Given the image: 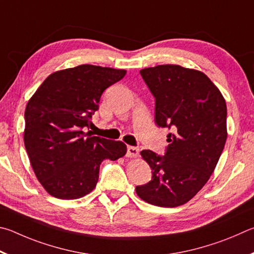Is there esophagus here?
<instances>
[{
    "instance_id": "1",
    "label": "esophagus",
    "mask_w": 254,
    "mask_h": 254,
    "mask_svg": "<svg viewBox=\"0 0 254 254\" xmlns=\"http://www.w3.org/2000/svg\"><path fill=\"white\" fill-rule=\"evenodd\" d=\"M139 154V149L137 147H132V146H128L127 148V157H137Z\"/></svg>"
}]
</instances>
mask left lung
Listing matches in <instances>:
<instances>
[{"instance_id": "left-lung-1", "label": "left lung", "mask_w": 254, "mask_h": 254, "mask_svg": "<svg viewBox=\"0 0 254 254\" xmlns=\"http://www.w3.org/2000/svg\"><path fill=\"white\" fill-rule=\"evenodd\" d=\"M155 97V122L172 128L164 156L141 150L152 168L147 184L136 188L143 201L161 207L188 203L214 172L223 152L226 104L214 83L202 71L177 64H161L140 70Z\"/></svg>"}]
</instances>
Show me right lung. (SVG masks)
Masks as SVG:
<instances>
[{"mask_svg":"<svg viewBox=\"0 0 254 254\" xmlns=\"http://www.w3.org/2000/svg\"><path fill=\"white\" fill-rule=\"evenodd\" d=\"M126 70L81 64L51 73L26 105L24 145L34 174L57 198L75 199L96 188L104 159L125 156L123 141L92 136L84 128L107 88Z\"/></svg>","mask_w":254,"mask_h":254,"instance_id":"1","label":"right lung"}]
</instances>
